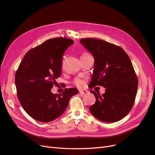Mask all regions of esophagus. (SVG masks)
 <instances>
[{
    "mask_svg": "<svg viewBox=\"0 0 155 155\" xmlns=\"http://www.w3.org/2000/svg\"><path fill=\"white\" fill-rule=\"evenodd\" d=\"M88 93V91H85V90H81L79 91V94H82V95H85L86 94Z\"/></svg>",
    "mask_w": 155,
    "mask_h": 155,
    "instance_id": "esophagus-1",
    "label": "esophagus"
}]
</instances>
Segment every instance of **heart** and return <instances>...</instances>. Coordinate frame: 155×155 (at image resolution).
<instances>
[{
	"label": "heart",
	"mask_w": 155,
	"mask_h": 155,
	"mask_svg": "<svg viewBox=\"0 0 155 155\" xmlns=\"http://www.w3.org/2000/svg\"><path fill=\"white\" fill-rule=\"evenodd\" d=\"M75 84L77 86L81 87V86H82V85H83V82L82 80H80V79H76L75 80Z\"/></svg>",
	"instance_id": "b5f03b06"
}]
</instances>
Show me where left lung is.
<instances>
[{"label":"left lung","instance_id":"left-lung-1","mask_svg":"<svg viewBox=\"0 0 155 155\" xmlns=\"http://www.w3.org/2000/svg\"><path fill=\"white\" fill-rule=\"evenodd\" d=\"M80 43L94 58L91 85L102 86V95L91 91L96 98L90 107L92 114L105 123L124 117L132 109L138 81L133 64L123 48L105 41L82 38Z\"/></svg>","mask_w":155,"mask_h":155}]
</instances>
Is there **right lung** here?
I'll use <instances>...</instances> for the list:
<instances>
[{
	"mask_svg": "<svg viewBox=\"0 0 155 155\" xmlns=\"http://www.w3.org/2000/svg\"><path fill=\"white\" fill-rule=\"evenodd\" d=\"M73 43L65 38L47 40L25 54L15 73L19 101L28 114L38 121L48 123L59 117L71 97L78 94L75 88H66L60 94L51 91L61 75L64 53Z\"/></svg>",
	"mask_w": 155,
	"mask_h": 155,
	"instance_id": "add662e5",
	"label": "right lung"
}]
</instances>
